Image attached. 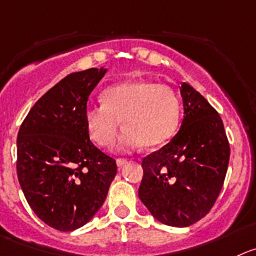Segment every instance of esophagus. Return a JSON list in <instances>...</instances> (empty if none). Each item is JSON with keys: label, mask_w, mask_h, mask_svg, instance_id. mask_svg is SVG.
I'll return each mask as SVG.
<instances>
[{"label": "esophagus", "mask_w": 256, "mask_h": 256, "mask_svg": "<svg viewBox=\"0 0 256 256\" xmlns=\"http://www.w3.org/2000/svg\"><path fill=\"white\" fill-rule=\"evenodd\" d=\"M116 163H117V166H125L126 163H128V160H126V159H122V158H118V159L116 160Z\"/></svg>", "instance_id": "obj_1"}]
</instances>
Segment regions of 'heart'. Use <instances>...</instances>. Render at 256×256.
Masks as SVG:
<instances>
[{
  "mask_svg": "<svg viewBox=\"0 0 256 256\" xmlns=\"http://www.w3.org/2000/svg\"><path fill=\"white\" fill-rule=\"evenodd\" d=\"M102 104L84 111L90 139L101 148L114 142L122 122L125 131L117 149L128 152L144 145L148 149L163 146L176 132L180 102L170 87L152 80H130L107 87Z\"/></svg>",
  "mask_w": 256,
  "mask_h": 256,
  "instance_id": "obj_1",
  "label": "heart"
}]
</instances>
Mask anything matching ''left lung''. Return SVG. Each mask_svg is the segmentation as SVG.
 <instances>
[{"label":"left lung","instance_id":"1","mask_svg":"<svg viewBox=\"0 0 256 256\" xmlns=\"http://www.w3.org/2000/svg\"><path fill=\"white\" fill-rule=\"evenodd\" d=\"M178 134L142 159L139 198L162 224L187 228L206 216L224 186L230 145L216 110L192 86L180 87Z\"/></svg>","mask_w":256,"mask_h":256}]
</instances>
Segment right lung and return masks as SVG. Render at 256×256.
I'll return each instance as SVG.
<instances>
[{
  "label": "right lung",
  "mask_w": 256,
  "mask_h": 256,
  "mask_svg": "<svg viewBox=\"0 0 256 256\" xmlns=\"http://www.w3.org/2000/svg\"><path fill=\"white\" fill-rule=\"evenodd\" d=\"M107 69L76 72L32 106L18 134V178L28 206L59 231L82 228L101 208L117 173L90 140L84 111Z\"/></svg>",
  "instance_id": "obj_1"
}]
</instances>
